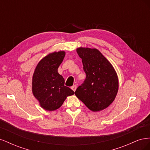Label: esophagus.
<instances>
[{
  "instance_id": "obj_1",
  "label": "esophagus",
  "mask_w": 150,
  "mask_h": 150,
  "mask_svg": "<svg viewBox=\"0 0 150 150\" xmlns=\"http://www.w3.org/2000/svg\"><path fill=\"white\" fill-rule=\"evenodd\" d=\"M76 88H77V86L75 84V85H73L71 87V89L74 91H76Z\"/></svg>"
}]
</instances>
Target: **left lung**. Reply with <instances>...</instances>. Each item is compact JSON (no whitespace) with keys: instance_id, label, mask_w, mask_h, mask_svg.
<instances>
[{"instance_id":"left-lung-1","label":"left lung","mask_w":150,"mask_h":150,"mask_svg":"<svg viewBox=\"0 0 150 150\" xmlns=\"http://www.w3.org/2000/svg\"><path fill=\"white\" fill-rule=\"evenodd\" d=\"M86 77L77 88L76 96L90 110L99 111L115 100L118 91V78L112 64L96 49L79 47Z\"/></svg>"}]
</instances>
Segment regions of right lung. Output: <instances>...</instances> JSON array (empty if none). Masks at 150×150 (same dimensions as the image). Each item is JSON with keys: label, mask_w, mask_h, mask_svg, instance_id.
<instances>
[{"label": "right lung", "mask_w": 150, "mask_h": 150, "mask_svg": "<svg viewBox=\"0 0 150 150\" xmlns=\"http://www.w3.org/2000/svg\"><path fill=\"white\" fill-rule=\"evenodd\" d=\"M64 51L49 54L40 61L33 76L32 90L40 106L47 111L59 108L66 98L74 94L64 86V79L57 69L65 56Z\"/></svg>", "instance_id": "add662e5"}]
</instances>
